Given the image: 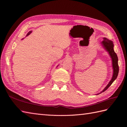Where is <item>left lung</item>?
Masks as SVG:
<instances>
[{"label": "left lung", "mask_w": 127, "mask_h": 127, "mask_svg": "<svg viewBox=\"0 0 127 127\" xmlns=\"http://www.w3.org/2000/svg\"><path fill=\"white\" fill-rule=\"evenodd\" d=\"M101 44L103 45V47L109 52V54L110 55L111 58V59H112L113 74L112 79H111L109 84H107V85L104 88V89L101 93L97 94V95L101 94V93H102V92L105 91L107 88L111 85V84L113 83V82L117 78V76L118 75V73H119V66H118V58L116 53L114 51V49H113L114 45H113V42L104 37V38L103 41L101 42Z\"/></svg>", "instance_id": "obj_1"}]
</instances>
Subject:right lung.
I'll use <instances>...</instances> for the list:
<instances>
[{
	"label": "right lung",
	"instance_id": "1",
	"mask_svg": "<svg viewBox=\"0 0 127 127\" xmlns=\"http://www.w3.org/2000/svg\"><path fill=\"white\" fill-rule=\"evenodd\" d=\"M31 32H32V31H30L28 34H27V35L26 36H28V35H29V34H30L31 33Z\"/></svg>",
	"mask_w": 127,
	"mask_h": 127
}]
</instances>
